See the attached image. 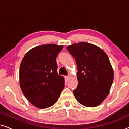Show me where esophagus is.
Instances as JSON below:
<instances>
[{"instance_id": "1", "label": "esophagus", "mask_w": 129, "mask_h": 129, "mask_svg": "<svg viewBox=\"0 0 129 129\" xmlns=\"http://www.w3.org/2000/svg\"><path fill=\"white\" fill-rule=\"evenodd\" d=\"M64 77H65V79H66V80H68L69 78V76H65Z\"/></svg>"}]
</instances>
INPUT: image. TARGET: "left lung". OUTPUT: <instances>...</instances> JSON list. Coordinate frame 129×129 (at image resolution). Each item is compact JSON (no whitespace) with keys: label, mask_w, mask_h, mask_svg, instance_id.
<instances>
[{"label":"left lung","mask_w":129,"mask_h":129,"mask_svg":"<svg viewBox=\"0 0 129 129\" xmlns=\"http://www.w3.org/2000/svg\"><path fill=\"white\" fill-rule=\"evenodd\" d=\"M67 49L77 66L78 84L73 90L77 101L86 107H96L109 93L114 78L107 54L97 46L87 42L69 45Z\"/></svg>","instance_id":"8db88e82"}]
</instances>
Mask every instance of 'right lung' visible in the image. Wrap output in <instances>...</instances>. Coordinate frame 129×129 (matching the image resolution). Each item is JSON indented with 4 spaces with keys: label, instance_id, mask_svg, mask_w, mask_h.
I'll return each instance as SVG.
<instances>
[{
    "label": "right lung",
    "instance_id": "right-lung-1",
    "mask_svg": "<svg viewBox=\"0 0 129 129\" xmlns=\"http://www.w3.org/2000/svg\"><path fill=\"white\" fill-rule=\"evenodd\" d=\"M62 45L47 44L31 49L20 63L19 82L26 98L40 109L56 103L64 86V77L58 75L56 59Z\"/></svg>",
    "mask_w": 129,
    "mask_h": 129
}]
</instances>
